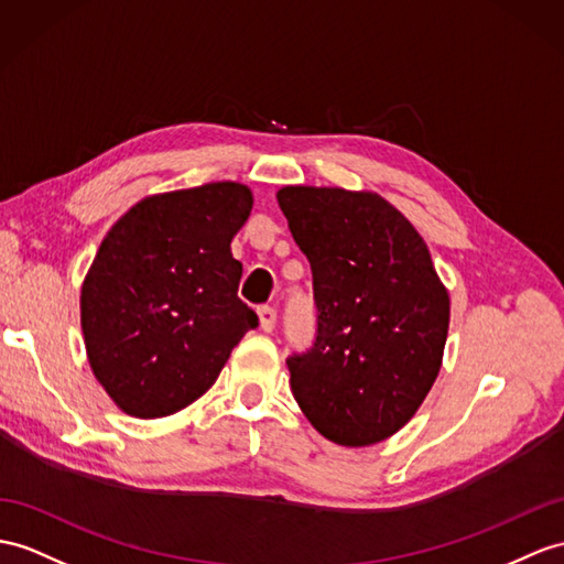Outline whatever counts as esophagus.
I'll use <instances>...</instances> for the list:
<instances>
[{"label":"esophagus","instance_id":"1","mask_svg":"<svg viewBox=\"0 0 564 564\" xmlns=\"http://www.w3.org/2000/svg\"><path fill=\"white\" fill-rule=\"evenodd\" d=\"M258 318H260V327L265 329V333H272L274 323H278V311L272 306H260L258 308Z\"/></svg>","mask_w":564,"mask_h":564}]
</instances>
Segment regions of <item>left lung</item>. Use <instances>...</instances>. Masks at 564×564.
Listing matches in <instances>:
<instances>
[{
    "label": "left lung",
    "mask_w": 564,
    "mask_h": 564,
    "mask_svg": "<svg viewBox=\"0 0 564 564\" xmlns=\"http://www.w3.org/2000/svg\"><path fill=\"white\" fill-rule=\"evenodd\" d=\"M278 203L313 272L315 339L286 359L301 411L364 447L416 414L443 364L449 296L429 246L378 194L284 186Z\"/></svg>",
    "instance_id": "8db88e82"
}]
</instances>
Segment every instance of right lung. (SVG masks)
Returning a JSON list of instances; mask_svg holds the SVG:
<instances>
[{"instance_id":"obj_1","label":"right lung","mask_w":564,"mask_h":564,"mask_svg":"<svg viewBox=\"0 0 564 564\" xmlns=\"http://www.w3.org/2000/svg\"><path fill=\"white\" fill-rule=\"evenodd\" d=\"M251 208V188L215 182L148 196L107 231L80 290V327L121 411L160 419L196 402L258 327L229 251Z\"/></svg>"}]
</instances>
